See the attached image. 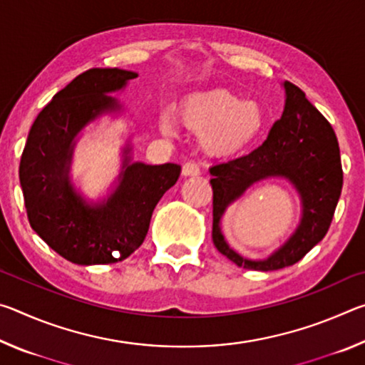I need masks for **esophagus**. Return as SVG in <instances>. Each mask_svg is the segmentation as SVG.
Here are the masks:
<instances>
[{
    "instance_id": "34e87169",
    "label": "esophagus",
    "mask_w": 365,
    "mask_h": 365,
    "mask_svg": "<svg viewBox=\"0 0 365 365\" xmlns=\"http://www.w3.org/2000/svg\"><path fill=\"white\" fill-rule=\"evenodd\" d=\"M200 165H197L196 163H193V160H188V163L183 164L182 168V175L183 177H196L200 175Z\"/></svg>"
}]
</instances>
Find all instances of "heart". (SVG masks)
I'll use <instances>...</instances> for the list:
<instances>
[{
  "label": "heart",
  "mask_w": 365,
  "mask_h": 365,
  "mask_svg": "<svg viewBox=\"0 0 365 365\" xmlns=\"http://www.w3.org/2000/svg\"><path fill=\"white\" fill-rule=\"evenodd\" d=\"M180 119L191 132L202 135L207 153L232 156L261 135L265 114L255 101H242L227 90H212L188 98L180 109ZM160 128L170 133L168 117L160 120Z\"/></svg>",
  "instance_id": "1"
}]
</instances>
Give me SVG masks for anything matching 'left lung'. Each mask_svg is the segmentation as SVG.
I'll return each mask as SVG.
<instances>
[{
	"label": "left lung",
	"mask_w": 365,
	"mask_h": 365,
	"mask_svg": "<svg viewBox=\"0 0 365 365\" xmlns=\"http://www.w3.org/2000/svg\"><path fill=\"white\" fill-rule=\"evenodd\" d=\"M283 114L261 146L250 154L212 165V242L219 252L238 267L279 270L301 261L331 224L343 187L339 146L330 122L307 101L304 91L285 82ZM285 176L303 197V219L287 245L265 262H250L227 248L218 222L225 207L252 182Z\"/></svg>",
	"instance_id": "1"
}]
</instances>
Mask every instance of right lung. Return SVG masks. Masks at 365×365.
<instances>
[{"mask_svg": "<svg viewBox=\"0 0 365 365\" xmlns=\"http://www.w3.org/2000/svg\"><path fill=\"white\" fill-rule=\"evenodd\" d=\"M135 77L117 67L85 71L53 96L29 132L19 178L30 227L73 264H113L130 256L143 243L154 207L180 177L178 164H128L127 158L120 185L100 206L85 205L69 183L76 135L104 110L119 109L106 93Z\"/></svg>", "mask_w": 365, "mask_h": 365, "instance_id": "add662e5", "label": "right lung"}]
</instances>
